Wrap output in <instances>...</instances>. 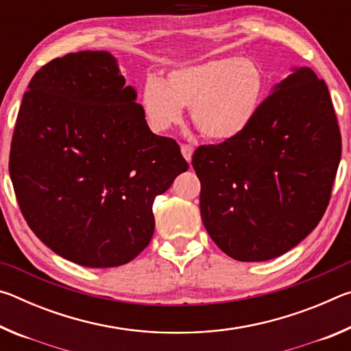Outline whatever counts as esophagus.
Segmentation results:
<instances>
[{"instance_id":"1","label":"esophagus","mask_w":351,"mask_h":351,"mask_svg":"<svg viewBox=\"0 0 351 351\" xmlns=\"http://www.w3.org/2000/svg\"><path fill=\"white\" fill-rule=\"evenodd\" d=\"M181 153H182V156H184V159H186L187 162H190L192 161V154H193V148L190 147V145H181Z\"/></svg>"}]
</instances>
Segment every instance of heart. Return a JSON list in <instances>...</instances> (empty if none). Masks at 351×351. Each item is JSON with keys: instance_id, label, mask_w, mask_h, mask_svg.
I'll list each match as a JSON object with an SVG mask.
<instances>
[{"instance_id": "b5f03b06", "label": "heart", "mask_w": 351, "mask_h": 351, "mask_svg": "<svg viewBox=\"0 0 351 351\" xmlns=\"http://www.w3.org/2000/svg\"><path fill=\"white\" fill-rule=\"evenodd\" d=\"M266 77L257 63L223 57L171 69L164 82L150 77L142 90V110L158 133L180 125L190 108L204 138L228 142L247 132L263 106Z\"/></svg>"}]
</instances>
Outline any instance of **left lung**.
Listing matches in <instances>:
<instances>
[{"mask_svg": "<svg viewBox=\"0 0 351 351\" xmlns=\"http://www.w3.org/2000/svg\"><path fill=\"white\" fill-rule=\"evenodd\" d=\"M341 152L325 82L310 68H293L247 132L193 153L201 218L210 239L240 261L288 252L324 217Z\"/></svg>", "mask_w": 351, "mask_h": 351, "instance_id": "obj_1", "label": "left lung"}]
</instances>
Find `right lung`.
Instances as JSON below:
<instances>
[{"label":"right lung","instance_id":"1","mask_svg":"<svg viewBox=\"0 0 351 351\" xmlns=\"http://www.w3.org/2000/svg\"><path fill=\"white\" fill-rule=\"evenodd\" d=\"M27 88L9 171L29 228L77 265L128 263L153 237L154 197L189 169L180 145L152 133L106 51L54 58Z\"/></svg>","mask_w":351,"mask_h":351}]
</instances>
